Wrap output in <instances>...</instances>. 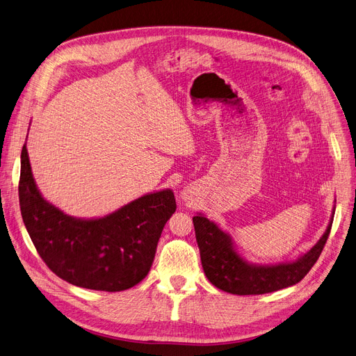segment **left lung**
<instances>
[{
  "label": "left lung",
  "instance_id": "obj_1",
  "mask_svg": "<svg viewBox=\"0 0 356 356\" xmlns=\"http://www.w3.org/2000/svg\"><path fill=\"white\" fill-rule=\"evenodd\" d=\"M335 207L322 238L306 253L291 262L275 265L250 264L236 250L230 234L200 213L193 218L202 266L211 285L233 295H264L300 282L312 269L327 241Z\"/></svg>",
  "mask_w": 356,
  "mask_h": 356
}]
</instances>
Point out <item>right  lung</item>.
I'll list each match as a JSON object with an SVG mask.
<instances>
[{
	"mask_svg": "<svg viewBox=\"0 0 356 356\" xmlns=\"http://www.w3.org/2000/svg\"><path fill=\"white\" fill-rule=\"evenodd\" d=\"M18 196L22 222L45 265L71 285L104 292L130 289L147 276L163 227L176 211L173 191L164 188L103 218L68 216L40 193L26 145Z\"/></svg>",
	"mask_w": 356,
	"mask_h": 356,
	"instance_id": "right-lung-1",
	"label": "right lung"
}]
</instances>
